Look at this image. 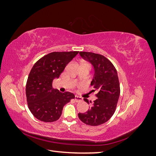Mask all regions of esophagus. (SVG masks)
<instances>
[{
  "label": "esophagus",
  "mask_w": 156,
  "mask_h": 156,
  "mask_svg": "<svg viewBox=\"0 0 156 156\" xmlns=\"http://www.w3.org/2000/svg\"><path fill=\"white\" fill-rule=\"evenodd\" d=\"M75 100L77 102L81 101H83V98H82L81 97L78 96H75Z\"/></svg>",
  "instance_id": "obj_1"
}]
</instances>
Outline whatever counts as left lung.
<instances>
[{"instance_id": "obj_1", "label": "left lung", "mask_w": 156, "mask_h": 156, "mask_svg": "<svg viewBox=\"0 0 156 156\" xmlns=\"http://www.w3.org/2000/svg\"><path fill=\"white\" fill-rule=\"evenodd\" d=\"M79 54L93 65L94 75L90 84L93 91H97L98 98L87 112L79 113L78 116L87 125L100 126L109 120L115 112L120 93L118 73L114 65L104 56L91 52L81 51ZM84 100L89 103L87 99Z\"/></svg>"}]
</instances>
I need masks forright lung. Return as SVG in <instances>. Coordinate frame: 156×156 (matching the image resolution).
<instances>
[{
	"mask_svg": "<svg viewBox=\"0 0 156 156\" xmlns=\"http://www.w3.org/2000/svg\"><path fill=\"white\" fill-rule=\"evenodd\" d=\"M79 51L53 52L45 55L33 66L26 84L28 107L37 119L45 122L57 120L64 106L75 98L73 93L60 92L53 88L66 65Z\"/></svg>",
	"mask_w": 156,
	"mask_h": 156,
	"instance_id": "right-lung-1",
	"label": "right lung"
}]
</instances>
